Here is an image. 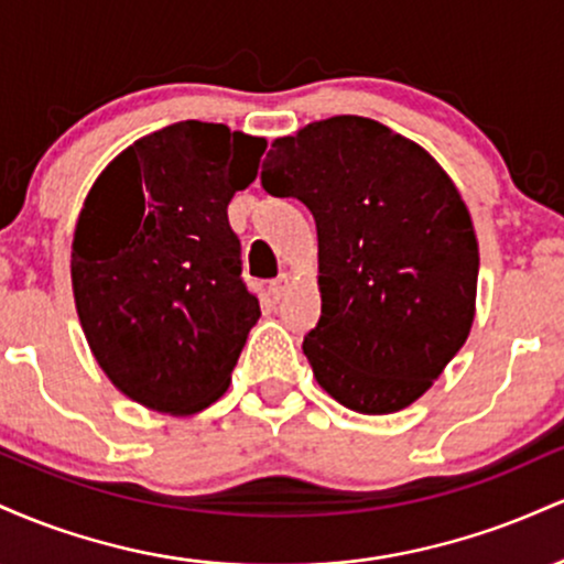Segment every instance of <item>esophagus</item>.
<instances>
[{
	"label": "esophagus",
	"instance_id": "34e87169",
	"mask_svg": "<svg viewBox=\"0 0 564 564\" xmlns=\"http://www.w3.org/2000/svg\"><path fill=\"white\" fill-rule=\"evenodd\" d=\"M289 286H291V278H289V273H281V275L275 278L273 283H270V291H273L275 300H281V296L286 294V291H289Z\"/></svg>",
	"mask_w": 564,
	"mask_h": 564
}]
</instances>
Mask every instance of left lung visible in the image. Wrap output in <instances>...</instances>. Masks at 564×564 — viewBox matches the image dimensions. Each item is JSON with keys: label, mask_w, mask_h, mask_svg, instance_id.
<instances>
[{"label": "left lung", "mask_w": 564, "mask_h": 564, "mask_svg": "<svg viewBox=\"0 0 564 564\" xmlns=\"http://www.w3.org/2000/svg\"><path fill=\"white\" fill-rule=\"evenodd\" d=\"M262 187L318 228L321 321L302 345L318 384L368 416L416 403L475 321L480 249L453 180L390 127L332 116L273 142Z\"/></svg>", "instance_id": "1"}]
</instances>
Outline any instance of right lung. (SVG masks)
I'll return each mask as SVG.
<instances>
[{"instance_id": "obj_1", "label": "right lung", "mask_w": 564, "mask_h": 564, "mask_svg": "<svg viewBox=\"0 0 564 564\" xmlns=\"http://www.w3.org/2000/svg\"><path fill=\"white\" fill-rule=\"evenodd\" d=\"M264 138L177 121L134 140L76 219L70 283L97 366L134 403L193 416L228 390L260 302L241 278L228 204Z\"/></svg>"}]
</instances>
